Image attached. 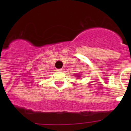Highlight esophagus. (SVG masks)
<instances>
[{"mask_svg":"<svg viewBox=\"0 0 131 131\" xmlns=\"http://www.w3.org/2000/svg\"><path fill=\"white\" fill-rule=\"evenodd\" d=\"M56 71H62V69H56Z\"/></svg>","mask_w":131,"mask_h":131,"instance_id":"obj_1","label":"esophagus"}]
</instances>
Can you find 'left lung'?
<instances>
[{
    "label": "left lung",
    "instance_id": "8db88e82",
    "mask_svg": "<svg viewBox=\"0 0 131 131\" xmlns=\"http://www.w3.org/2000/svg\"><path fill=\"white\" fill-rule=\"evenodd\" d=\"M76 76H78V77H80V75H76Z\"/></svg>",
    "mask_w": 131,
    "mask_h": 131
}]
</instances>
